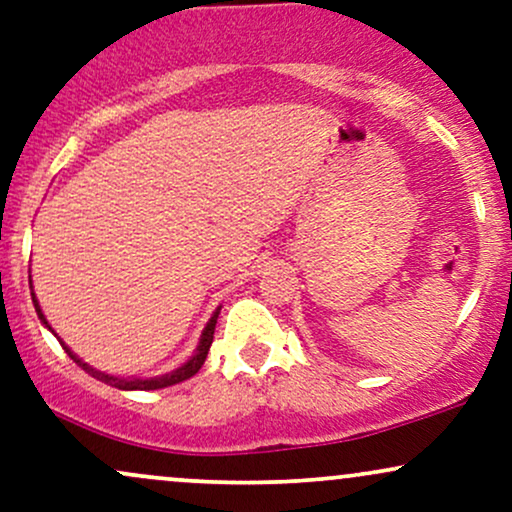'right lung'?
<instances>
[{
    "instance_id": "add662e5",
    "label": "right lung",
    "mask_w": 512,
    "mask_h": 512,
    "mask_svg": "<svg viewBox=\"0 0 512 512\" xmlns=\"http://www.w3.org/2000/svg\"><path fill=\"white\" fill-rule=\"evenodd\" d=\"M33 305H35V313H38L40 320H43L45 325H48V320H45L43 310H40L38 301H35V293H33ZM216 317H219V310H216L214 317H211L209 325L204 327V332H202V342H199V346H197V354L192 356L190 361L185 363V366L178 368V370H173V373H168V375H161V378H151V380H122V378H113V375H105V373H101V370H96V368L86 366V363L81 361V358H76V356L72 354V351H69V346H64V344H62V346H64V351H67V354H69V358H72L74 363H79V366L84 368L88 375H93V378H96V380H103V383L120 387V390H161V387H170V385H175V383H182V380L192 378V375H195L197 370L204 366V358H207V354H209V346H211V342H214Z\"/></svg>"
}]
</instances>
